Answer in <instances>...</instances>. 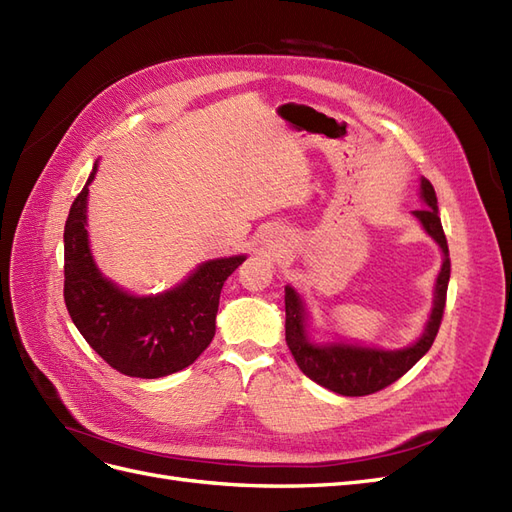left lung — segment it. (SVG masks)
<instances>
[{
	"label": "left lung",
	"instance_id": "left-lung-1",
	"mask_svg": "<svg viewBox=\"0 0 512 512\" xmlns=\"http://www.w3.org/2000/svg\"><path fill=\"white\" fill-rule=\"evenodd\" d=\"M418 198L425 207L412 211V215L440 247L442 267L436 275V284H433V303L425 327L410 346L380 348L339 335L331 339H318L314 316L307 309L303 297L290 284L284 288L286 344L303 374L324 386V389L346 397H361L382 391L384 386L404 376L418 359H423L438 335L446 303L448 277H451V260H448V245L440 222L436 190L425 177H421V185H418Z\"/></svg>",
	"mask_w": 512,
	"mask_h": 512
}]
</instances>
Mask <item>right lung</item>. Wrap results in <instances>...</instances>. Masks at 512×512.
<instances>
[{
    "label": "right lung",
    "mask_w": 512,
    "mask_h": 512,
    "mask_svg": "<svg viewBox=\"0 0 512 512\" xmlns=\"http://www.w3.org/2000/svg\"><path fill=\"white\" fill-rule=\"evenodd\" d=\"M70 207L64 230V299L74 327L113 369L132 378H162L192 365L215 335L220 292L245 254L200 262L179 284L134 294L96 265L87 232L89 185Z\"/></svg>",
    "instance_id": "right-lung-1"
}]
</instances>
